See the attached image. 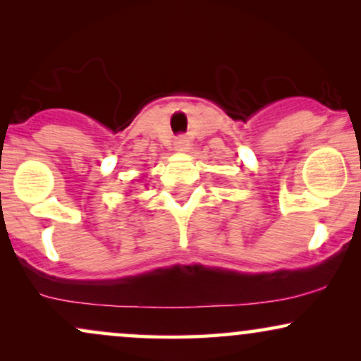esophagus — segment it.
<instances>
[{
    "instance_id": "esophagus-1",
    "label": "esophagus",
    "mask_w": 361,
    "mask_h": 361,
    "mask_svg": "<svg viewBox=\"0 0 361 361\" xmlns=\"http://www.w3.org/2000/svg\"><path fill=\"white\" fill-rule=\"evenodd\" d=\"M190 147V140L185 137V135H180V137H176L175 140V149L176 151H188Z\"/></svg>"
}]
</instances>
